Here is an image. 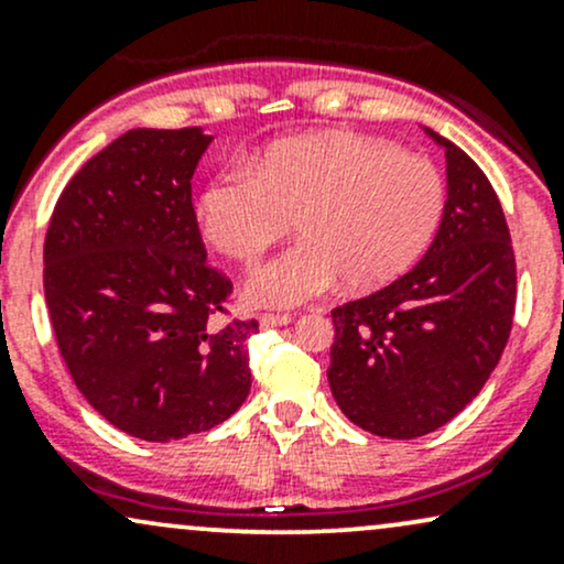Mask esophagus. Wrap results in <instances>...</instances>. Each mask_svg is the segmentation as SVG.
<instances>
[{"mask_svg":"<svg viewBox=\"0 0 564 564\" xmlns=\"http://www.w3.org/2000/svg\"><path fill=\"white\" fill-rule=\"evenodd\" d=\"M291 315L286 313H264L260 315V326L262 328H278V326H289Z\"/></svg>","mask_w":564,"mask_h":564,"instance_id":"esophagus-1","label":"esophagus"}]
</instances>
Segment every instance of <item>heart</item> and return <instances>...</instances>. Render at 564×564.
<instances>
[{"label": "heart", "instance_id": "b5f03b06", "mask_svg": "<svg viewBox=\"0 0 564 564\" xmlns=\"http://www.w3.org/2000/svg\"><path fill=\"white\" fill-rule=\"evenodd\" d=\"M445 180L430 159L352 132L278 140L200 187L196 219L230 260L254 264L294 219L300 243L249 275L243 296L294 307L345 281L368 291L424 254L443 223Z\"/></svg>", "mask_w": 564, "mask_h": 564}]
</instances>
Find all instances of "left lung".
Segmentation results:
<instances>
[{
    "mask_svg": "<svg viewBox=\"0 0 564 564\" xmlns=\"http://www.w3.org/2000/svg\"><path fill=\"white\" fill-rule=\"evenodd\" d=\"M445 148L448 200L422 262L390 286L332 310L328 384L352 424L413 440L462 413L507 347L517 300L514 251L494 185Z\"/></svg>",
    "mask_w": 564,
    "mask_h": 564,
    "instance_id": "left-lung-1",
    "label": "left lung"
}]
</instances>
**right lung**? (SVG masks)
Returning <instances> with one entry per match:
<instances>
[{
	"label": "right lung",
	"mask_w": 564,
	"mask_h": 564,
	"mask_svg": "<svg viewBox=\"0 0 564 564\" xmlns=\"http://www.w3.org/2000/svg\"><path fill=\"white\" fill-rule=\"evenodd\" d=\"M200 127L129 129L70 177L44 238V300L63 360L106 422L148 443L223 424L251 390L257 321L228 318L191 180Z\"/></svg>",
	"instance_id": "obj_1"
}]
</instances>
